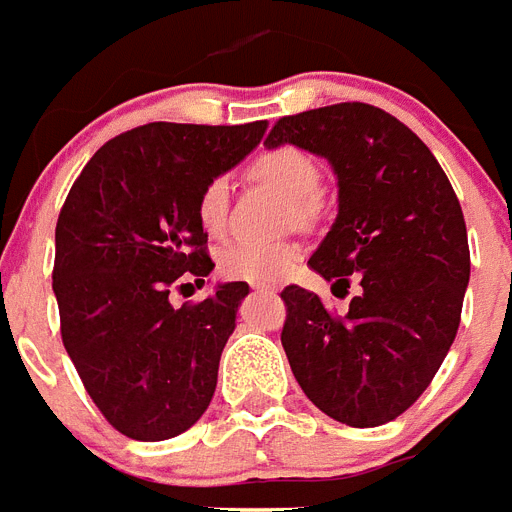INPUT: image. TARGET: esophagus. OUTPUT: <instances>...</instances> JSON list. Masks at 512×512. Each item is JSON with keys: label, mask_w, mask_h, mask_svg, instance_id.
Returning <instances> with one entry per match:
<instances>
[{"label": "esophagus", "mask_w": 512, "mask_h": 512, "mask_svg": "<svg viewBox=\"0 0 512 512\" xmlns=\"http://www.w3.org/2000/svg\"><path fill=\"white\" fill-rule=\"evenodd\" d=\"M253 288L264 290V293H277V285H269V282H256Z\"/></svg>", "instance_id": "esophagus-1"}]
</instances>
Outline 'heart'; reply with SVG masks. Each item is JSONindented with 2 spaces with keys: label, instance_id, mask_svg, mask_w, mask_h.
Returning a JSON list of instances; mask_svg holds the SVG:
<instances>
[{
  "label": "heart",
  "instance_id": "heart-1",
  "mask_svg": "<svg viewBox=\"0 0 512 512\" xmlns=\"http://www.w3.org/2000/svg\"><path fill=\"white\" fill-rule=\"evenodd\" d=\"M251 177L277 187L296 203L298 214H312V200L320 195L322 174L312 155L296 145H277L259 153L251 163ZM230 214V182L227 177H211L198 195L200 227L208 235H222ZM298 245L288 240H240L227 245L219 256L222 275L232 280L277 282L296 267Z\"/></svg>",
  "mask_w": 512,
  "mask_h": 512
}]
</instances>
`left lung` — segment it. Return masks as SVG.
<instances>
[{"label": "left lung", "mask_w": 512, "mask_h": 512, "mask_svg": "<svg viewBox=\"0 0 512 512\" xmlns=\"http://www.w3.org/2000/svg\"><path fill=\"white\" fill-rule=\"evenodd\" d=\"M285 142L338 177V216L309 267L362 290L335 314L288 285L282 349L314 407L375 428L418 402L455 341L470 280L463 208L418 134L367 102L280 118L264 145Z\"/></svg>", "instance_id": "1"}]
</instances>
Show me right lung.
<instances>
[{
	"instance_id": "obj_1",
	"label": "right lung",
	"mask_w": 512,
	"mask_h": 512,
	"mask_svg": "<svg viewBox=\"0 0 512 512\" xmlns=\"http://www.w3.org/2000/svg\"><path fill=\"white\" fill-rule=\"evenodd\" d=\"M264 132L267 121L137 126L92 155L57 216L63 346L97 410L129 439L179 436L211 404L248 282L179 309L169 293L211 275L198 195Z\"/></svg>"
}]
</instances>
